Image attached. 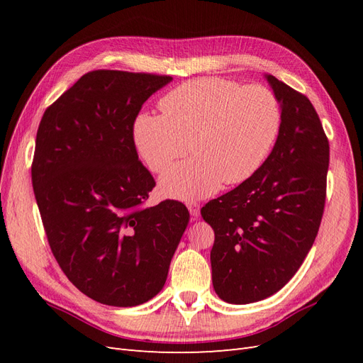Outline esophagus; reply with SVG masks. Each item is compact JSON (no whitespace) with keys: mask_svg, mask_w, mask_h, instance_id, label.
I'll use <instances>...</instances> for the list:
<instances>
[{"mask_svg":"<svg viewBox=\"0 0 363 363\" xmlns=\"http://www.w3.org/2000/svg\"><path fill=\"white\" fill-rule=\"evenodd\" d=\"M188 208H189V213L192 218H199L200 216V204L196 201H191L188 203Z\"/></svg>","mask_w":363,"mask_h":363,"instance_id":"1","label":"esophagus"}]
</instances>
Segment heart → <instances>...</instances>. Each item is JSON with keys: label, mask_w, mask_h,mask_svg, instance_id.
I'll return each mask as SVG.
<instances>
[{"label": "heart", "mask_w": 363, "mask_h": 363, "mask_svg": "<svg viewBox=\"0 0 363 363\" xmlns=\"http://www.w3.org/2000/svg\"><path fill=\"white\" fill-rule=\"evenodd\" d=\"M162 115L142 113L133 127L135 145L147 167L162 172L164 195L195 200L221 184L251 179L267 162L281 130V106L268 87L225 79L184 82L162 96Z\"/></svg>", "instance_id": "heart-1"}]
</instances>
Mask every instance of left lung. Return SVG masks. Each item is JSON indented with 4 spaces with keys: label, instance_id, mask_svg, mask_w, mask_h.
<instances>
[{
    "label": "left lung",
    "instance_id": "1",
    "mask_svg": "<svg viewBox=\"0 0 363 363\" xmlns=\"http://www.w3.org/2000/svg\"><path fill=\"white\" fill-rule=\"evenodd\" d=\"M281 106V130L263 167L208 201L201 216L215 232L212 281L221 300L248 304L280 291L318 235L330 148L306 95L265 75Z\"/></svg>",
    "mask_w": 363,
    "mask_h": 363
}]
</instances>
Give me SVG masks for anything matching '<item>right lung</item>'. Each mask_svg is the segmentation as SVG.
<instances>
[{"label": "right lung", "mask_w": 363, "mask_h": 363, "mask_svg": "<svg viewBox=\"0 0 363 363\" xmlns=\"http://www.w3.org/2000/svg\"><path fill=\"white\" fill-rule=\"evenodd\" d=\"M169 75L98 69L43 113L31 182L48 244L74 286L116 307L157 295L189 223L186 206L145 207L156 186L133 125Z\"/></svg>", "instance_id": "1"}]
</instances>
